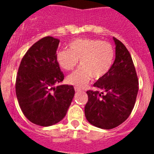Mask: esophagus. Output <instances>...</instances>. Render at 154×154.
Listing matches in <instances>:
<instances>
[{"label":"esophagus","instance_id":"34e87169","mask_svg":"<svg viewBox=\"0 0 154 154\" xmlns=\"http://www.w3.org/2000/svg\"><path fill=\"white\" fill-rule=\"evenodd\" d=\"M75 92H79V91H81V89L79 88V87L75 86Z\"/></svg>","mask_w":154,"mask_h":154}]
</instances>
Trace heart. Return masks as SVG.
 Instances as JSON below:
<instances>
[{
  "label": "heart",
  "mask_w": 154,
  "mask_h": 154,
  "mask_svg": "<svg viewBox=\"0 0 154 154\" xmlns=\"http://www.w3.org/2000/svg\"><path fill=\"white\" fill-rule=\"evenodd\" d=\"M115 49L107 42L99 39L78 38L69 44V49L58 50L56 60L62 69L72 70L80 66L67 77L69 84L79 88L85 86L92 78L100 79L109 73L114 63Z\"/></svg>",
  "instance_id": "1"
}]
</instances>
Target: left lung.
Returning a JSON list of instances; mask_svg holds the SVG:
<instances>
[{
	"label": "left lung",
	"mask_w": 154,
	"mask_h": 154,
	"mask_svg": "<svg viewBox=\"0 0 154 154\" xmlns=\"http://www.w3.org/2000/svg\"><path fill=\"white\" fill-rule=\"evenodd\" d=\"M116 58L111 70L93 85L99 90L87 91L85 115L96 127L110 130L123 123L131 113L139 90L138 78L126 46L113 37Z\"/></svg>",
	"instance_id": "left-lung-1"
}]
</instances>
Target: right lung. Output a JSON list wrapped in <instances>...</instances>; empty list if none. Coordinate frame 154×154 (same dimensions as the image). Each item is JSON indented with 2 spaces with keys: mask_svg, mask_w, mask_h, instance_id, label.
<instances>
[{
  "mask_svg": "<svg viewBox=\"0 0 154 154\" xmlns=\"http://www.w3.org/2000/svg\"><path fill=\"white\" fill-rule=\"evenodd\" d=\"M60 41L45 37L33 45L21 59L16 78L19 106L34 124L49 126L62 120L75 95L72 85H60L64 79L56 60Z\"/></svg>",
  "mask_w": 154,
  "mask_h": 154,
  "instance_id": "right-lung-1",
  "label": "right lung"
}]
</instances>
